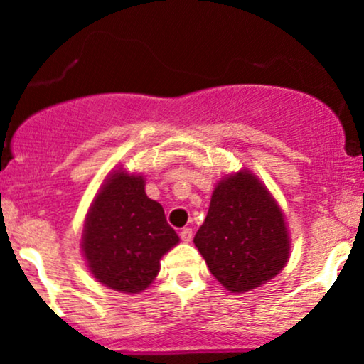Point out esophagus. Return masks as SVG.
<instances>
[{
	"instance_id": "1",
	"label": "esophagus",
	"mask_w": 364,
	"mask_h": 364,
	"mask_svg": "<svg viewBox=\"0 0 364 364\" xmlns=\"http://www.w3.org/2000/svg\"><path fill=\"white\" fill-rule=\"evenodd\" d=\"M179 237H181V241H185V243H190V241L193 240V231H191L190 228L181 229V232H179Z\"/></svg>"
}]
</instances>
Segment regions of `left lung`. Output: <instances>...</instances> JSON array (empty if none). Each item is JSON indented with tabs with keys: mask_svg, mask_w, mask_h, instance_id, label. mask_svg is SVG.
I'll return each mask as SVG.
<instances>
[{
	"mask_svg": "<svg viewBox=\"0 0 364 364\" xmlns=\"http://www.w3.org/2000/svg\"><path fill=\"white\" fill-rule=\"evenodd\" d=\"M193 243L210 274L236 294L275 277L286 267L291 250L282 208L246 169L217 183Z\"/></svg>",
	"mask_w": 364,
	"mask_h": 364,
	"instance_id": "1",
	"label": "left lung"
}]
</instances>
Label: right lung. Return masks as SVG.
<instances>
[{
	"instance_id": "obj_1",
	"label": "right lung",
	"mask_w": 364,
	"mask_h": 364,
	"mask_svg": "<svg viewBox=\"0 0 364 364\" xmlns=\"http://www.w3.org/2000/svg\"><path fill=\"white\" fill-rule=\"evenodd\" d=\"M179 237L164 208L145 193V178L123 168L104 179L87 212L82 253L90 274L109 289L139 294L161 270Z\"/></svg>"
}]
</instances>
